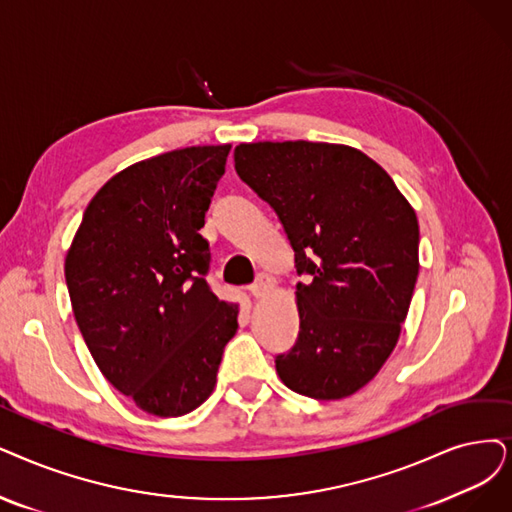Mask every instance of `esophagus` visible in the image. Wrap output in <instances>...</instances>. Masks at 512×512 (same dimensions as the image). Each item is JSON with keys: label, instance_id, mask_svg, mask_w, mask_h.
Here are the masks:
<instances>
[{"label": "esophagus", "instance_id": "1", "mask_svg": "<svg viewBox=\"0 0 512 512\" xmlns=\"http://www.w3.org/2000/svg\"><path fill=\"white\" fill-rule=\"evenodd\" d=\"M277 288V279L273 275L262 273L252 285H250V292L254 298H267L273 290Z\"/></svg>", "mask_w": 512, "mask_h": 512}]
</instances>
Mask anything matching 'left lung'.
<instances>
[{"label":"left lung","mask_w":512,"mask_h":512,"mask_svg":"<svg viewBox=\"0 0 512 512\" xmlns=\"http://www.w3.org/2000/svg\"><path fill=\"white\" fill-rule=\"evenodd\" d=\"M235 170L277 212L298 273V340L281 382L319 401L351 397L397 346L418 279V218L393 178L334 142H241Z\"/></svg>","instance_id":"left-lung-1"}]
</instances>
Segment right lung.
I'll return each mask as SVG.
<instances>
[{
	"instance_id": "obj_1",
	"label": "right lung",
	"mask_w": 512,
	"mask_h": 512,
	"mask_svg": "<svg viewBox=\"0 0 512 512\" xmlns=\"http://www.w3.org/2000/svg\"><path fill=\"white\" fill-rule=\"evenodd\" d=\"M231 145L187 147L132 163L88 203L65 258L73 315L119 393L142 412H193L237 332L239 304L206 281L199 235Z\"/></svg>"
}]
</instances>
